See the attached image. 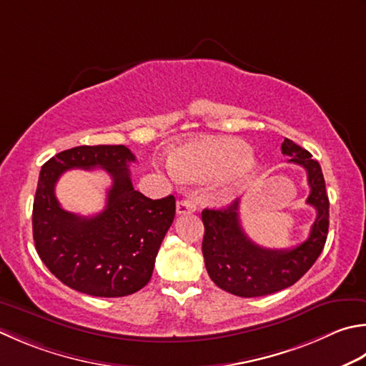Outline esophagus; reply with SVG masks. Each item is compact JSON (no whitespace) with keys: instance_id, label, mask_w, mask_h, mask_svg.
<instances>
[{"instance_id":"1","label":"esophagus","mask_w":366,"mask_h":366,"mask_svg":"<svg viewBox=\"0 0 366 366\" xmlns=\"http://www.w3.org/2000/svg\"><path fill=\"white\" fill-rule=\"evenodd\" d=\"M197 202L193 198H184L181 202H177L176 204V211L177 214H190V212H195L197 211Z\"/></svg>"}]
</instances>
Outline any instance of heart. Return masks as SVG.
Returning <instances> with one entry per match:
<instances>
[{"label":"heart","mask_w":366,"mask_h":366,"mask_svg":"<svg viewBox=\"0 0 366 366\" xmlns=\"http://www.w3.org/2000/svg\"><path fill=\"white\" fill-rule=\"evenodd\" d=\"M252 150L239 139H199L177 147L168 173L174 181L185 179H211L225 176L238 179L254 167Z\"/></svg>","instance_id":"obj_1"}]
</instances>
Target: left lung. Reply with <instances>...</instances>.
<instances>
[{
	"label": "left lung",
	"instance_id": "1",
	"mask_svg": "<svg viewBox=\"0 0 366 366\" xmlns=\"http://www.w3.org/2000/svg\"><path fill=\"white\" fill-rule=\"evenodd\" d=\"M282 154L307 173L310 197L306 203L317 211L310 236L292 249H267L249 239L239 222V202L224 209H203V257L212 282L233 295L252 298L287 289L295 284L325 246L328 234V197L320 164L306 149L285 138Z\"/></svg>",
	"mask_w": 366,
	"mask_h": 366
}]
</instances>
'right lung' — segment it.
Masks as SVG:
<instances>
[{"label": "right lung", "instance_id": "right-lung-1", "mask_svg": "<svg viewBox=\"0 0 366 366\" xmlns=\"http://www.w3.org/2000/svg\"><path fill=\"white\" fill-rule=\"evenodd\" d=\"M125 146H79L42 164L33 203V239L56 279L93 297H125L150 281L155 257L176 214V199L133 189ZM103 167L113 179L105 209L92 218L64 212L54 184L64 170Z\"/></svg>", "mask_w": 366, "mask_h": 366}]
</instances>
